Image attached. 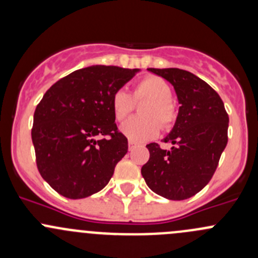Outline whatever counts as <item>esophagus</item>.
I'll list each match as a JSON object with an SVG mask.
<instances>
[{
    "label": "esophagus",
    "mask_w": 258,
    "mask_h": 258,
    "mask_svg": "<svg viewBox=\"0 0 258 258\" xmlns=\"http://www.w3.org/2000/svg\"><path fill=\"white\" fill-rule=\"evenodd\" d=\"M135 147H136V144H134V142L130 141V142H128V150H130V151H132V150H134Z\"/></svg>",
    "instance_id": "34e87169"
}]
</instances>
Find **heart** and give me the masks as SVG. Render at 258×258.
Masks as SVG:
<instances>
[{
	"label": "heart",
	"mask_w": 258,
	"mask_h": 258,
	"mask_svg": "<svg viewBox=\"0 0 258 258\" xmlns=\"http://www.w3.org/2000/svg\"><path fill=\"white\" fill-rule=\"evenodd\" d=\"M172 88L165 79L146 75L134 86L132 95L119 88L112 93L111 108L114 119L122 122L134 111V101L147 100L140 108L141 117H132L121 126V132L131 142L155 139L160 128H172L177 119V107L171 98Z\"/></svg>",
	"instance_id": "obj_1"
}]
</instances>
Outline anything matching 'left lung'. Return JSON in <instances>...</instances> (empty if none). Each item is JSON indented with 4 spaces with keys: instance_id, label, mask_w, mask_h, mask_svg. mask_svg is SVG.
Returning <instances> with one entry per match:
<instances>
[{
    "instance_id": "obj_1",
    "label": "left lung",
    "mask_w": 258,
    "mask_h": 258,
    "mask_svg": "<svg viewBox=\"0 0 258 258\" xmlns=\"http://www.w3.org/2000/svg\"><path fill=\"white\" fill-rule=\"evenodd\" d=\"M175 87L178 116L163 141L170 151L152 142L150 158L141 168L147 186L168 200L189 199L211 181L227 145L228 114L209 83L179 69H148Z\"/></svg>"
}]
</instances>
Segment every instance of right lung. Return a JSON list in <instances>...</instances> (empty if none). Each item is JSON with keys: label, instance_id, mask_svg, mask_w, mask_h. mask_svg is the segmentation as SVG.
<instances>
[{"label": "right lung", "instance_id": "1", "mask_svg": "<svg viewBox=\"0 0 258 258\" xmlns=\"http://www.w3.org/2000/svg\"><path fill=\"white\" fill-rule=\"evenodd\" d=\"M137 71L90 66L46 91L33 114L31 136L38 172L59 195L85 199L112 177L128 142L114 123L111 97Z\"/></svg>", "mask_w": 258, "mask_h": 258}]
</instances>
